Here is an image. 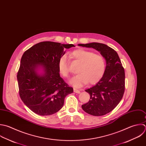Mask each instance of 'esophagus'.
<instances>
[{
  "label": "esophagus",
  "mask_w": 146,
  "mask_h": 146,
  "mask_svg": "<svg viewBox=\"0 0 146 146\" xmlns=\"http://www.w3.org/2000/svg\"><path fill=\"white\" fill-rule=\"evenodd\" d=\"M74 93H78V94H79V93H80V90H77V89H74Z\"/></svg>",
  "instance_id": "esophagus-1"
}]
</instances>
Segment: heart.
I'll use <instances>...</instances> for the list:
<instances>
[{
  "label": "heart",
  "mask_w": 146,
  "mask_h": 146,
  "mask_svg": "<svg viewBox=\"0 0 146 146\" xmlns=\"http://www.w3.org/2000/svg\"><path fill=\"white\" fill-rule=\"evenodd\" d=\"M71 55L81 63L77 70L78 74L69 81L70 84L74 88H81L88 82L90 84H94L102 78L105 72L106 64L105 59L101 55L82 49L73 51ZM58 68L63 77H68L70 69L65 55L60 58Z\"/></svg>",
  "instance_id": "b5f03b06"
}]
</instances>
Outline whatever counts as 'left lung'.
Masks as SVG:
<instances>
[{
    "instance_id": "left-lung-1",
    "label": "left lung",
    "mask_w": 146,
    "mask_h": 146,
    "mask_svg": "<svg viewBox=\"0 0 146 146\" xmlns=\"http://www.w3.org/2000/svg\"><path fill=\"white\" fill-rule=\"evenodd\" d=\"M78 46L92 48L100 52L106 60V70L102 78L85 91L90 94L89 101L82 109L94 116L104 115L120 102L125 92V74L117 52L106 44L98 42L79 44Z\"/></svg>"
}]
</instances>
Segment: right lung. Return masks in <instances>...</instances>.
<instances>
[{
	"label": "right lung",
	"mask_w": 146,
	"mask_h": 146,
	"mask_svg": "<svg viewBox=\"0 0 146 146\" xmlns=\"http://www.w3.org/2000/svg\"><path fill=\"white\" fill-rule=\"evenodd\" d=\"M73 44L53 41L36 44L23 54L17 79L20 98L35 113L46 116L58 111L64 99L73 92L60 77V58Z\"/></svg>",
	"instance_id": "1"
}]
</instances>
